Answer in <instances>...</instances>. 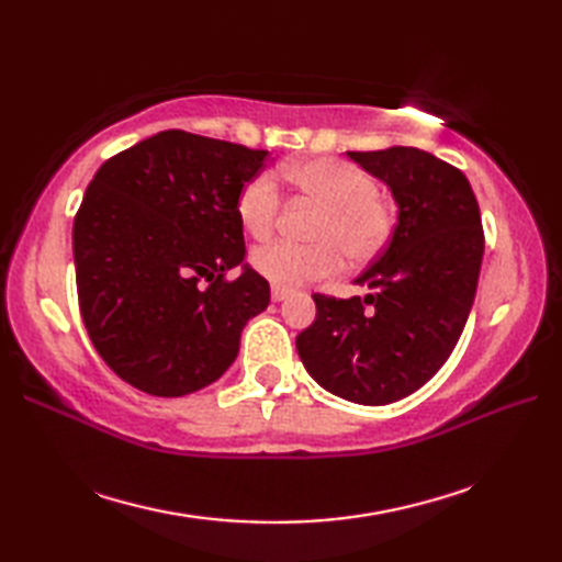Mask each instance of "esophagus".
Here are the masks:
<instances>
[{
  "label": "esophagus",
  "mask_w": 562,
  "mask_h": 562,
  "mask_svg": "<svg viewBox=\"0 0 562 562\" xmlns=\"http://www.w3.org/2000/svg\"><path fill=\"white\" fill-rule=\"evenodd\" d=\"M290 296V290L284 288H272V302H284Z\"/></svg>",
  "instance_id": "34e87169"
}]
</instances>
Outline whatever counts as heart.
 <instances>
[{"label":"heart","instance_id":"b5f03b06","mask_svg":"<svg viewBox=\"0 0 562 562\" xmlns=\"http://www.w3.org/2000/svg\"><path fill=\"white\" fill-rule=\"evenodd\" d=\"M282 176L324 207V217L314 229L316 244L272 241L250 254V266L274 288L294 290L324 280L342 268V254L350 262H364L386 246L393 212L379 198L374 178L360 166L340 159H312L284 166ZM278 212L280 190L270 173L254 176L238 190V222L254 238H266L272 232Z\"/></svg>","mask_w":562,"mask_h":562}]
</instances>
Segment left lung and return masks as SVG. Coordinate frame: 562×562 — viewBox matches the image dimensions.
I'll return each mask as SVG.
<instances>
[{
  "instance_id": "left-lung-1",
  "label": "left lung",
  "mask_w": 562,
  "mask_h": 562,
  "mask_svg": "<svg viewBox=\"0 0 562 562\" xmlns=\"http://www.w3.org/2000/svg\"><path fill=\"white\" fill-rule=\"evenodd\" d=\"M398 207L384 254L355 284L369 294H314L316 321L296 336L306 372L350 403L411 396L449 360L469 321L483 262L481 210L465 176L415 147L348 151Z\"/></svg>"
}]
</instances>
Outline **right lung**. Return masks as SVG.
I'll return each instance as SVG.
<instances>
[{
    "label": "right lung",
    "instance_id": "add662e5",
    "mask_svg": "<svg viewBox=\"0 0 562 562\" xmlns=\"http://www.w3.org/2000/svg\"><path fill=\"white\" fill-rule=\"evenodd\" d=\"M266 149L164 130L105 161L75 220L83 326L113 372L151 396L210 386L270 304L236 198ZM239 268V278L223 274Z\"/></svg>",
    "mask_w": 562,
    "mask_h": 562
}]
</instances>
